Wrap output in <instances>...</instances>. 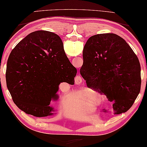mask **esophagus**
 Returning <instances> with one entry per match:
<instances>
[{"instance_id": "obj_1", "label": "esophagus", "mask_w": 147, "mask_h": 147, "mask_svg": "<svg viewBox=\"0 0 147 147\" xmlns=\"http://www.w3.org/2000/svg\"><path fill=\"white\" fill-rule=\"evenodd\" d=\"M82 76H80V75H78L76 77V78H75V83H76V84L80 85V84H82Z\"/></svg>"}]
</instances>
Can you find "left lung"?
Returning a JSON list of instances; mask_svg holds the SVG:
<instances>
[{
	"label": "left lung",
	"mask_w": 147,
	"mask_h": 147,
	"mask_svg": "<svg viewBox=\"0 0 147 147\" xmlns=\"http://www.w3.org/2000/svg\"><path fill=\"white\" fill-rule=\"evenodd\" d=\"M83 58L80 74L87 86L107 96L114 114L127 111L141 86L139 59L129 44L115 34L92 36L85 44Z\"/></svg>",
	"instance_id": "8db88e82"
}]
</instances>
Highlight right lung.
I'll return each mask as SVG.
<instances>
[{
  "label": "right lung",
  "instance_id": "right-lung-1",
  "mask_svg": "<svg viewBox=\"0 0 147 147\" xmlns=\"http://www.w3.org/2000/svg\"><path fill=\"white\" fill-rule=\"evenodd\" d=\"M76 74L59 36L38 30L29 34L12 50L6 86L19 109L37 117L51 116L56 110L50 104L59 99V85H74Z\"/></svg>",
  "mask_w": 147,
  "mask_h": 147
}]
</instances>
